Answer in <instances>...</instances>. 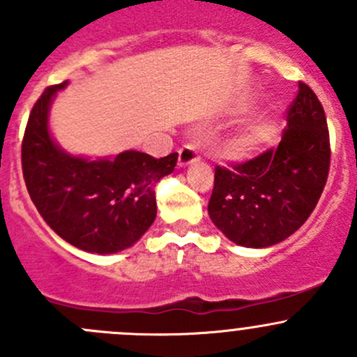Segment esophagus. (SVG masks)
Wrapping results in <instances>:
<instances>
[{"mask_svg":"<svg viewBox=\"0 0 357 357\" xmlns=\"http://www.w3.org/2000/svg\"><path fill=\"white\" fill-rule=\"evenodd\" d=\"M199 150L197 146L193 145H185L181 150H179V155H178V165L179 167H188L192 165L193 162L199 160Z\"/></svg>","mask_w":357,"mask_h":357,"instance_id":"esophagus-1","label":"esophagus"}]
</instances>
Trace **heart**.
I'll return each mask as SVG.
<instances>
[{
	"label": "heart",
	"mask_w": 357,
	"mask_h": 357,
	"mask_svg": "<svg viewBox=\"0 0 357 357\" xmlns=\"http://www.w3.org/2000/svg\"><path fill=\"white\" fill-rule=\"evenodd\" d=\"M248 112H250L248 105L236 107L238 115H245ZM278 131L280 122L275 115H257L226 139L222 152L229 160H248L266 152L276 142Z\"/></svg>",
	"instance_id": "1"
}]
</instances>
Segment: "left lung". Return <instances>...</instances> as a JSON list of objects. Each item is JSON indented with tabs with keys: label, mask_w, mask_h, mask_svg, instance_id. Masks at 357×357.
<instances>
[{
	"label": "left lung",
	"mask_w": 357,
	"mask_h": 357,
	"mask_svg": "<svg viewBox=\"0 0 357 357\" xmlns=\"http://www.w3.org/2000/svg\"><path fill=\"white\" fill-rule=\"evenodd\" d=\"M275 149L233 167H215L208 215L222 235L248 248L276 245L311 215L326 185L330 138L325 110L304 82Z\"/></svg>",
	"instance_id": "1"
}]
</instances>
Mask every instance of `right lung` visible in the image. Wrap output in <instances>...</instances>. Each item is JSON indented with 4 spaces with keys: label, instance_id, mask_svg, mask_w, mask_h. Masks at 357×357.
<instances>
[{
    "label": "right lung",
    "instance_id": "add662e5",
    "mask_svg": "<svg viewBox=\"0 0 357 357\" xmlns=\"http://www.w3.org/2000/svg\"><path fill=\"white\" fill-rule=\"evenodd\" d=\"M67 84L45 89L29 115L25 186L43 219L66 242L91 254H115L135 245L155 221L153 188L174 171L178 153L153 158L126 150L89 158L66 152L50 131V109Z\"/></svg>",
    "mask_w": 357,
    "mask_h": 357
}]
</instances>
